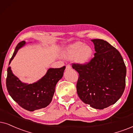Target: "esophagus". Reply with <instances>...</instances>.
Masks as SVG:
<instances>
[{"instance_id": "esophagus-1", "label": "esophagus", "mask_w": 133, "mask_h": 133, "mask_svg": "<svg viewBox=\"0 0 133 133\" xmlns=\"http://www.w3.org/2000/svg\"><path fill=\"white\" fill-rule=\"evenodd\" d=\"M71 69V66L69 64L66 65V70H70Z\"/></svg>"}]
</instances>
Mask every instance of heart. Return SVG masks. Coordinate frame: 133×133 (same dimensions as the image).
I'll return each instance as SVG.
<instances>
[{
  "mask_svg": "<svg viewBox=\"0 0 133 133\" xmlns=\"http://www.w3.org/2000/svg\"><path fill=\"white\" fill-rule=\"evenodd\" d=\"M91 48L88 45H84L82 42H77L70 45L66 51V58L69 59H75L79 64L86 63L91 56Z\"/></svg>",
  "mask_w": 133,
  "mask_h": 133,
  "instance_id": "obj_1",
  "label": "heart"
}]
</instances>
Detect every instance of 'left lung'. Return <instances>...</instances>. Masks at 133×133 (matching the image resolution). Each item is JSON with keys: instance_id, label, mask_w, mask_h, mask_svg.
Masks as SVG:
<instances>
[{"instance_id": "obj_1", "label": "left lung", "mask_w": 133, "mask_h": 133, "mask_svg": "<svg viewBox=\"0 0 133 133\" xmlns=\"http://www.w3.org/2000/svg\"><path fill=\"white\" fill-rule=\"evenodd\" d=\"M95 57L84 64H72L79 74L77 92L84 103L96 109L114 104L123 93L127 68L120 52L107 41L91 40Z\"/></svg>"}]
</instances>
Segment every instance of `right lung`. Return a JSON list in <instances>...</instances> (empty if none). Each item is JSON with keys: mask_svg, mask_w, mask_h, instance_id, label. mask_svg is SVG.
<instances>
[{"mask_svg": "<svg viewBox=\"0 0 133 133\" xmlns=\"http://www.w3.org/2000/svg\"><path fill=\"white\" fill-rule=\"evenodd\" d=\"M26 44L22 41L17 45L9 62V65L19 48ZM65 66L50 68L38 81L32 84L22 82L13 74L10 67L7 69L6 86L8 92L15 102L29 111L45 108L50 104L55 91L56 83L63 76Z\"/></svg>", "mask_w": 133, "mask_h": 133, "instance_id": "obj_1", "label": "right lung"}]
</instances>
